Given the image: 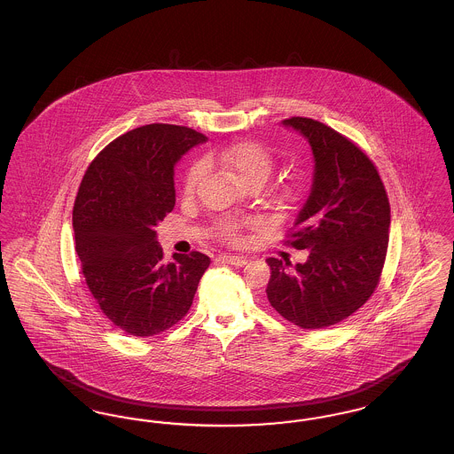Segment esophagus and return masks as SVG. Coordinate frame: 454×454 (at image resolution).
<instances>
[{
  "label": "esophagus",
  "instance_id": "34e87169",
  "mask_svg": "<svg viewBox=\"0 0 454 454\" xmlns=\"http://www.w3.org/2000/svg\"><path fill=\"white\" fill-rule=\"evenodd\" d=\"M216 260L221 263H230V265H237V267H243L247 263L245 257H237V255H219Z\"/></svg>",
  "mask_w": 454,
  "mask_h": 454
}]
</instances>
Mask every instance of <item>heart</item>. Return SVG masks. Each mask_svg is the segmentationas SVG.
Returning a JSON list of instances; mask_svg holds the SVG:
<instances>
[{
	"mask_svg": "<svg viewBox=\"0 0 454 454\" xmlns=\"http://www.w3.org/2000/svg\"><path fill=\"white\" fill-rule=\"evenodd\" d=\"M211 163H216L223 170L233 175L238 182L254 187L263 185L274 168V156L259 141L245 139L235 145L224 146L207 156ZM204 173L202 163H194L184 178V194H194L199 180ZM296 184H284L272 192L276 202H287L296 195ZM254 221H239L233 217H217L209 226V233L226 243L239 245L243 241V230L252 226Z\"/></svg>",
	"mask_w": 454,
	"mask_h": 454,
	"instance_id": "1",
	"label": "heart"
}]
</instances>
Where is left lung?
<instances>
[{
  "label": "left lung",
  "mask_w": 454,
  "mask_h": 454,
  "mask_svg": "<svg viewBox=\"0 0 454 454\" xmlns=\"http://www.w3.org/2000/svg\"><path fill=\"white\" fill-rule=\"evenodd\" d=\"M315 156L313 185L286 243L309 250L304 263L267 259V298L287 322L306 330L339 324L380 284L388 250L389 200L374 163L324 122L291 117Z\"/></svg>",
  "instance_id": "left-lung-1"
}]
</instances>
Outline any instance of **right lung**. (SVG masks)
<instances>
[{
    "mask_svg": "<svg viewBox=\"0 0 454 454\" xmlns=\"http://www.w3.org/2000/svg\"><path fill=\"white\" fill-rule=\"evenodd\" d=\"M206 141L185 126H141L108 143L80 184L73 230L83 278L102 313L134 337L180 322L211 263L200 252L165 262L154 231L175 206V163Z\"/></svg>",
    "mask_w": 454,
    "mask_h": 454,
    "instance_id": "1",
    "label": "right lung"
}]
</instances>
